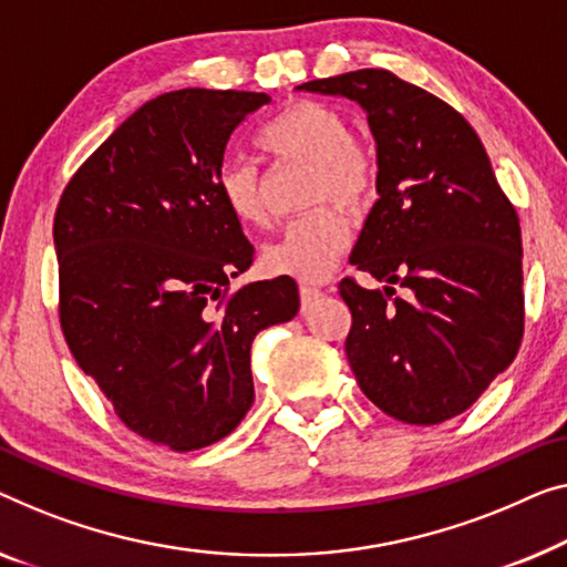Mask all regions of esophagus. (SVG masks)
I'll list each match as a JSON object with an SVG mask.
<instances>
[{
	"mask_svg": "<svg viewBox=\"0 0 567 567\" xmlns=\"http://www.w3.org/2000/svg\"><path fill=\"white\" fill-rule=\"evenodd\" d=\"M320 295V290L318 287H312V285H300V300H302V306H308V302H312Z\"/></svg>",
	"mask_w": 567,
	"mask_h": 567,
	"instance_id": "1",
	"label": "esophagus"
}]
</instances>
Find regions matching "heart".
Returning <instances> with one entry per match:
<instances>
[{"instance_id": "obj_1", "label": "heart", "mask_w": 567, "mask_h": 567, "mask_svg": "<svg viewBox=\"0 0 567 567\" xmlns=\"http://www.w3.org/2000/svg\"><path fill=\"white\" fill-rule=\"evenodd\" d=\"M257 145L275 163L310 165L308 206L338 203L364 210L377 193V159L367 142L353 137L349 122L323 101H295L257 132ZM216 193L229 216L244 229L267 226L269 214L261 171L244 157H226L216 171ZM351 231L336 206H320L287 224L275 241L261 249L269 275L295 280H323L349 247Z\"/></svg>"}]
</instances>
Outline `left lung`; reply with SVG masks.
Segmentation results:
<instances>
[{"instance_id":"8db88e82","label":"left lung","mask_w":567,"mask_h":567,"mask_svg":"<svg viewBox=\"0 0 567 567\" xmlns=\"http://www.w3.org/2000/svg\"><path fill=\"white\" fill-rule=\"evenodd\" d=\"M298 89L346 96L377 140V193L343 277L346 357L371 402L410 425L468 410L525 333L519 216L473 126L425 89L364 68ZM409 290L396 299L393 285Z\"/></svg>"}]
</instances>
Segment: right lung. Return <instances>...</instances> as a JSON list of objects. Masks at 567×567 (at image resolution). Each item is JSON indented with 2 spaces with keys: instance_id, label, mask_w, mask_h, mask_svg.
Returning <instances> with one entry per match:
<instances>
[{
  "instance_id": "1",
  "label": "right lung",
  "mask_w": 567,
  "mask_h": 567,
  "mask_svg": "<svg viewBox=\"0 0 567 567\" xmlns=\"http://www.w3.org/2000/svg\"><path fill=\"white\" fill-rule=\"evenodd\" d=\"M255 91L147 101L83 163L55 210L61 328L132 433L185 453L221 441L255 402L259 331L295 318L292 277L249 282L255 247L216 193Z\"/></svg>"
}]
</instances>
